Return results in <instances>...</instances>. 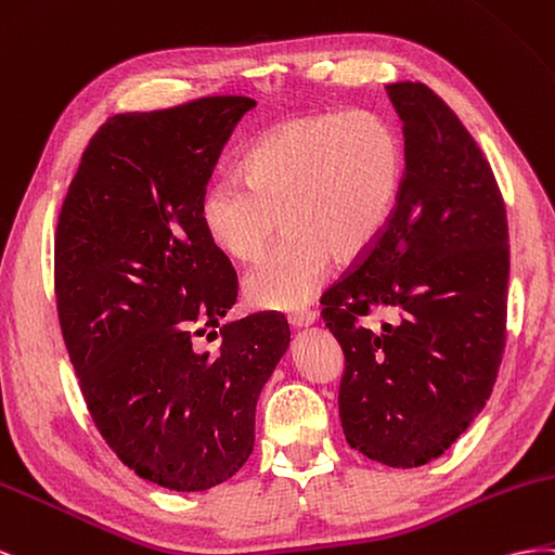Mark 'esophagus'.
I'll return each instance as SVG.
<instances>
[{"mask_svg":"<svg viewBox=\"0 0 555 555\" xmlns=\"http://www.w3.org/2000/svg\"><path fill=\"white\" fill-rule=\"evenodd\" d=\"M288 323L293 325V327H309V325H313L315 323V311H295V313H291L288 315Z\"/></svg>","mask_w":555,"mask_h":555,"instance_id":"1","label":"esophagus"}]
</instances>
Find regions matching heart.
Returning a JSON list of instances; mask_svg holds the SVG:
<instances>
[{
  "instance_id": "b5f03b06",
  "label": "heart",
  "mask_w": 555,
  "mask_h": 555,
  "mask_svg": "<svg viewBox=\"0 0 555 555\" xmlns=\"http://www.w3.org/2000/svg\"><path fill=\"white\" fill-rule=\"evenodd\" d=\"M404 181V151L374 111L293 118L262 134L246 179L216 181L202 199L211 244L256 262L279 225L286 236L244 279V297L264 311H295L321 293L332 258L353 262L390 223Z\"/></svg>"
}]
</instances>
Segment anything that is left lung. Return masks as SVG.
<instances>
[{"label": "left lung", "mask_w": 555, "mask_h": 555, "mask_svg": "<svg viewBox=\"0 0 555 555\" xmlns=\"http://www.w3.org/2000/svg\"><path fill=\"white\" fill-rule=\"evenodd\" d=\"M404 181L378 242L323 299L344 351L339 418L351 449L388 467L435 461L493 392L506 339L509 230L477 141L423 83H390ZM399 313L372 331L374 310Z\"/></svg>", "instance_id": "obj_1"}]
</instances>
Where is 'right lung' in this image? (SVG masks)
Masks as SVG:
<instances>
[{"label":"right lung","instance_id":"1","mask_svg":"<svg viewBox=\"0 0 555 555\" xmlns=\"http://www.w3.org/2000/svg\"><path fill=\"white\" fill-rule=\"evenodd\" d=\"M253 106L216 94L108 118L57 220V315L90 416L141 479L179 493L248 461L260 390L291 344L279 315L220 325L236 272L202 225L220 151ZM218 334L216 354L198 351Z\"/></svg>","mask_w":555,"mask_h":555}]
</instances>
